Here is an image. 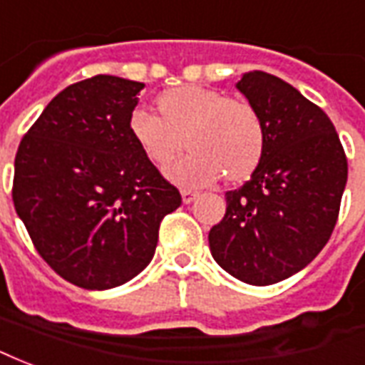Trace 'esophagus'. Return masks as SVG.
I'll list each match as a JSON object with an SVG mask.
<instances>
[{
  "label": "esophagus",
  "instance_id": "34e87169",
  "mask_svg": "<svg viewBox=\"0 0 365 365\" xmlns=\"http://www.w3.org/2000/svg\"><path fill=\"white\" fill-rule=\"evenodd\" d=\"M180 196H182L185 204H190V202L198 198V192H194V190H180Z\"/></svg>",
  "mask_w": 365,
  "mask_h": 365
}]
</instances>
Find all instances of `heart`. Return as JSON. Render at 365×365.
Instances as JSON below:
<instances>
[{
    "mask_svg": "<svg viewBox=\"0 0 365 365\" xmlns=\"http://www.w3.org/2000/svg\"><path fill=\"white\" fill-rule=\"evenodd\" d=\"M160 115L136 108L128 117L134 142L155 165H167L185 148V158L165 169L182 186L212 185L223 175L240 180L254 173L265 152V125L250 101L186 84L158 98Z\"/></svg>",
    "mask_w": 365,
    "mask_h": 365,
    "instance_id": "heart-1",
    "label": "heart"
}]
</instances>
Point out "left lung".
Returning <instances> with one entry per match:
<instances>
[{"label": "left lung", "mask_w": 365, "mask_h": 365, "mask_svg": "<svg viewBox=\"0 0 365 365\" xmlns=\"http://www.w3.org/2000/svg\"><path fill=\"white\" fill-rule=\"evenodd\" d=\"M237 90L264 119L265 152L250 179L225 194V217L207 238L229 275L265 287L302 271L327 245L349 165L331 119L289 82L250 71Z\"/></svg>", "instance_id": "obj_1"}]
</instances>
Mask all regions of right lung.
Returning a JSON list of instances; mask_svg holds the SVG:
<instances>
[{"instance_id": "add662e5", "label": "right lung", "mask_w": 365, "mask_h": 365, "mask_svg": "<svg viewBox=\"0 0 365 365\" xmlns=\"http://www.w3.org/2000/svg\"><path fill=\"white\" fill-rule=\"evenodd\" d=\"M142 88L111 75L71 84L16 152V215L49 267L81 289H115L146 269L161 219L180 205L128 130Z\"/></svg>"}]
</instances>
